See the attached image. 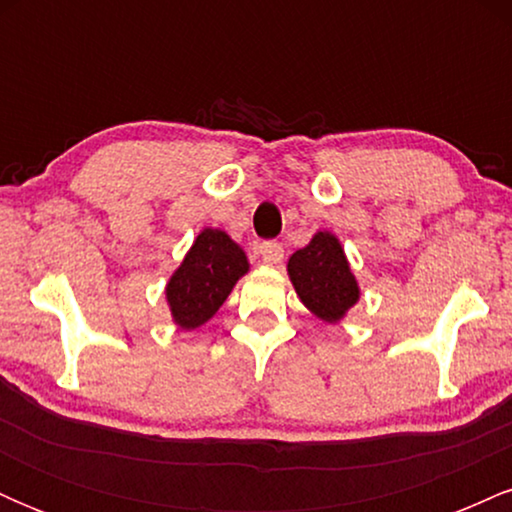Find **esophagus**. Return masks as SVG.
<instances>
[{
    "instance_id": "obj_1",
    "label": "esophagus",
    "mask_w": 512,
    "mask_h": 512,
    "mask_svg": "<svg viewBox=\"0 0 512 512\" xmlns=\"http://www.w3.org/2000/svg\"><path fill=\"white\" fill-rule=\"evenodd\" d=\"M260 257L264 264H281L284 260V248H281L279 243H274V240H267V243L260 245Z\"/></svg>"
}]
</instances>
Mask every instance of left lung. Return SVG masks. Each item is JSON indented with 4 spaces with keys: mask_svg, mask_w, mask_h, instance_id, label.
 I'll list each match as a JSON object with an SVG mask.
<instances>
[{
    "mask_svg": "<svg viewBox=\"0 0 512 512\" xmlns=\"http://www.w3.org/2000/svg\"><path fill=\"white\" fill-rule=\"evenodd\" d=\"M286 272L305 308L330 325L342 322L361 298L344 245L332 231H317L305 248L293 252Z\"/></svg>",
    "mask_w": 512,
    "mask_h": 512,
    "instance_id": "left-lung-1",
    "label": "left lung"
}]
</instances>
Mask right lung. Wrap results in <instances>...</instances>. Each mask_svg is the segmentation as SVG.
<instances>
[{
	"label": "right lung",
	"mask_w": 512,
	"mask_h": 512,
	"mask_svg": "<svg viewBox=\"0 0 512 512\" xmlns=\"http://www.w3.org/2000/svg\"><path fill=\"white\" fill-rule=\"evenodd\" d=\"M248 272V255L236 240L221 228H202L166 284V303L175 327L190 332L209 322Z\"/></svg>",
	"instance_id": "add662e5"
}]
</instances>
